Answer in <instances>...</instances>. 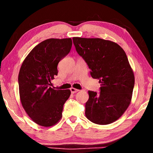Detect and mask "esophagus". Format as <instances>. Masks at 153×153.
Instances as JSON below:
<instances>
[{
  "label": "esophagus",
  "mask_w": 153,
  "mask_h": 153,
  "mask_svg": "<svg viewBox=\"0 0 153 153\" xmlns=\"http://www.w3.org/2000/svg\"><path fill=\"white\" fill-rule=\"evenodd\" d=\"M70 90H71V92L72 94H74V93H76V92H77L79 91V90L74 88H71L70 89Z\"/></svg>",
  "instance_id": "1"
}]
</instances>
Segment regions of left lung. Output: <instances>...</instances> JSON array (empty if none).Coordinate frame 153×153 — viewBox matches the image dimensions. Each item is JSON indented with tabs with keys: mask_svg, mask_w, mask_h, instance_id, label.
Returning a JSON list of instances; mask_svg holds the SVG:
<instances>
[{
	"mask_svg": "<svg viewBox=\"0 0 153 153\" xmlns=\"http://www.w3.org/2000/svg\"><path fill=\"white\" fill-rule=\"evenodd\" d=\"M76 51L86 62L92 78L98 79L100 92L88 91V120L98 125L117 120L130 105L134 74L123 49L113 41L74 37Z\"/></svg>",
	"mask_w": 153,
	"mask_h": 153,
	"instance_id": "1",
	"label": "left lung"
}]
</instances>
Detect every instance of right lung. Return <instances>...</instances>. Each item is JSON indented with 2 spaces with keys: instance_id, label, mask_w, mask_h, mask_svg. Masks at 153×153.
Returning a JSON list of instances; mask_svg holds the SVG:
<instances>
[{
  "instance_id": "obj_1",
  "label": "right lung",
  "mask_w": 153,
  "mask_h": 153,
  "mask_svg": "<svg viewBox=\"0 0 153 153\" xmlns=\"http://www.w3.org/2000/svg\"><path fill=\"white\" fill-rule=\"evenodd\" d=\"M71 46V38L44 40L30 51L21 66L18 76L21 102L39 126H55L62 117L70 90H55L49 86L57 76L59 62L70 52Z\"/></svg>"
}]
</instances>
